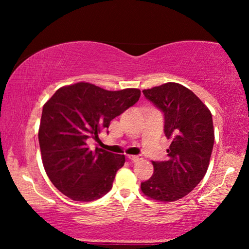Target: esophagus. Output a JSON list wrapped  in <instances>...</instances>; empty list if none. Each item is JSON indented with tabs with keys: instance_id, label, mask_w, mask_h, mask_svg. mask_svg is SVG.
I'll list each match as a JSON object with an SVG mask.
<instances>
[{
	"instance_id": "1",
	"label": "esophagus",
	"mask_w": 249,
	"mask_h": 249,
	"mask_svg": "<svg viewBox=\"0 0 249 249\" xmlns=\"http://www.w3.org/2000/svg\"><path fill=\"white\" fill-rule=\"evenodd\" d=\"M128 159L130 160L131 162H138L142 160V158L139 155H128Z\"/></svg>"
}]
</instances>
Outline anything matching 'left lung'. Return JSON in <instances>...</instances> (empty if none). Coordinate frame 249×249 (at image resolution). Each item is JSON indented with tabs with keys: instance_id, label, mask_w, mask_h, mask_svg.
Instances as JSON below:
<instances>
[{
	"instance_id": "1",
	"label": "left lung",
	"mask_w": 249,
	"mask_h": 249,
	"mask_svg": "<svg viewBox=\"0 0 249 249\" xmlns=\"http://www.w3.org/2000/svg\"><path fill=\"white\" fill-rule=\"evenodd\" d=\"M164 114V134L171 139L166 161H153L154 173L142 192L159 202H175L192 192L205 176L214 144L211 111L188 88L166 83L142 90Z\"/></svg>"
}]
</instances>
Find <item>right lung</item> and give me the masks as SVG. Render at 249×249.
<instances>
[{
	"instance_id": "add662e5",
	"label": "right lung",
	"mask_w": 249,
	"mask_h": 249,
	"mask_svg": "<svg viewBox=\"0 0 249 249\" xmlns=\"http://www.w3.org/2000/svg\"><path fill=\"white\" fill-rule=\"evenodd\" d=\"M139 97L137 88L111 91L81 81L59 88L44 104L38 130L42 161L47 177L63 195L91 202L110 192L124 155L97 147L90 151L86 141L98 138L112 119Z\"/></svg>"
}]
</instances>
